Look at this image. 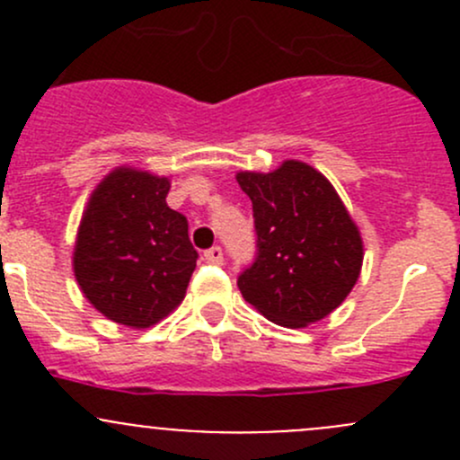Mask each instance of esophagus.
<instances>
[{
	"label": "esophagus",
	"mask_w": 460,
	"mask_h": 460,
	"mask_svg": "<svg viewBox=\"0 0 460 460\" xmlns=\"http://www.w3.org/2000/svg\"><path fill=\"white\" fill-rule=\"evenodd\" d=\"M204 260L211 264H222V260H225V253H222L220 247H211L204 252Z\"/></svg>",
	"instance_id": "esophagus-1"
}]
</instances>
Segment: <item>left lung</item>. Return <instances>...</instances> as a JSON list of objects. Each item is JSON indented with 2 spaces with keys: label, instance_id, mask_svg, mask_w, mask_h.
<instances>
[{
  "label": "left lung",
  "instance_id": "1",
  "mask_svg": "<svg viewBox=\"0 0 460 460\" xmlns=\"http://www.w3.org/2000/svg\"><path fill=\"white\" fill-rule=\"evenodd\" d=\"M256 226V258L238 276L244 300L282 327L329 316L356 285L363 240L336 189L305 162L238 173Z\"/></svg>",
  "mask_w": 460,
  "mask_h": 460
}]
</instances>
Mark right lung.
Segmentation results:
<instances>
[{
  "label": "right lung",
  "instance_id": "add662e5",
  "mask_svg": "<svg viewBox=\"0 0 460 460\" xmlns=\"http://www.w3.org/2000/svg\"><path fill=\"white\" fill-rule=\"evenodd\" d=\"M169 180L115 169L93 191L77 231L73 269L93 307L144 329L184 298L198 252L189 222L166 204Z\"/></svg>",
  "mask_w": 460,
  "mask_h": 460
}]
</instances>
